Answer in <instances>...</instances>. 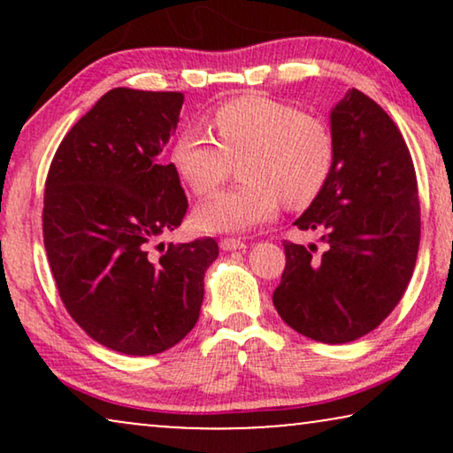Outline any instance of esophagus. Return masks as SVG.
Returning a JSON list of instances; mask_svg holds the SVG:
<instances>
[{
    "instance_id": "1",
    "label": "esophagus",
    "mask_w": 453,
    "mask_h": 453,
    "mask_svg": "<svg viewBox=\"0 0 453 453\" xmlns=\"http://www.w3.org/2000/svg\"><path fill=\"white\" fill-rule=\"evenodd\" d=\"M245 241L241 239H233V237H226V239H220V250L222 251H241L245 250Z\"/></svg>"
}]
</instances>
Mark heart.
<instances>
[{
    "mask_svg": "<svg viewBox=\"0 0 453 453\" xmlns=\"http://www.w3.org/2000/svg\"><path fill=\"white\" fill-rule=\"evenodd\" d=\"M219 138L188 126L171 148L177 175L206 196L241 161L243 183L216 191L196 208V225L208 233H243L272 220L280 200L290 208L311 203L332 175L336 144L330 127L293 104L268 96H239L214 111Z\"/></svg>",
    "mask_w": 453,
    "mask_h": 453,
    "instance_id": "heart-1",
    "label": "heart"
}]
</instances>
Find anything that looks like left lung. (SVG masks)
<instances>
[{"instance_id":"1","label":"left lung","mask_w":453,"mask_h":453,"mask_svg":"<svg viewBox=\"0 0 453 453\" xmlns=\"http://www.w3.org/2000/svg\"><path fill=\"white\" fill-rule=\"evenodd\" d=\"M332 175L295 220L318 247L284 243L274 307L287 326L324 344L375 330L412 278L420 241L417 173L400 129L375 101L349 90L330 113Z\"/></svg>"}]
</instances>
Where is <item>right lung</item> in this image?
Wrapping results in <instances>:
<instances>
[{"label": "right lung", "instance_id": "obj_1", "mask_svg": "<svg viewBox=\"0 0 453 453\" xmlns=\"http://www.w3.org/2000/svg\"><path fill=\"white\" fill-rule=\"evenodd\" d=\"M181 104V92L109 90L67 132L47 175L42 237L61 301L123 355H157L188 336L219 257L210 237L150 256L188 212L175 166L160 157Z\"/></svg>", "mask_w": 453, "mask_h": 453}]
</instances>
